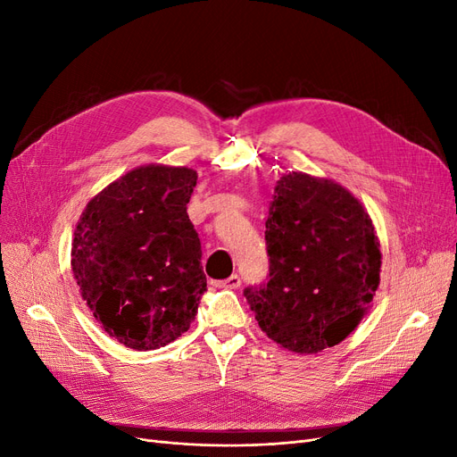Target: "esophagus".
I'll use <instances>...</instances> for the list:
<instances>
[{
	"mask_svg": "<svg viewBox=\"0 0 457 457\" xmlns=\"http://www.w3.org/2000/svg\"><path fill=\"white\" fill-rule=\"evenodd\" d=\"M216 286L218 287H226V289H237V287H241V276L231 274L229 278H226V280L216 282Z\"/></svg>",
	"mask_w": 457,
	"mask_h": 457,
	"instance_id": "esophagus-1",
	"label": "esophagus"
}]
</instances>
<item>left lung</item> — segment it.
<instances>
[{
    "label": "left lung",
    "mask_w": 457,
    "mask_h": 457,
    "mask_svg": "<svg viewBox=\"0 0 457 457\" xmlns=\"http://www.w3.org/2000/svg\"><path fill=\"white\" fill-rule=\"evenodd\" d=\"M269 276L245 296L270 340L312 354L359 327L379 287L381 245L342 185L293 171L276 183L265 222Z\"/></svg>",
    "instance_id": "1"
}]
</instances>
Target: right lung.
Returning a JSON list of instances; mask_svg holds the SVG:
<instances>
[{
  "label": "right lung",
  "instance_id": "right-lung-1",
  "mask_svg": "<svg viewBox=\"0 0 457 457\" xmlns=\"http://www.w3.org/2000/svg\"><path fill=\"white\" fill-rule=\"evenodd\" d=\"M197 173L147 164L98 192L74 229L71 265L95 320L136 351L188 330L207 278L187 204Z\"/></svg>",
  "mask_w": 457,
  "mask_h": 457
}]
</instances>
